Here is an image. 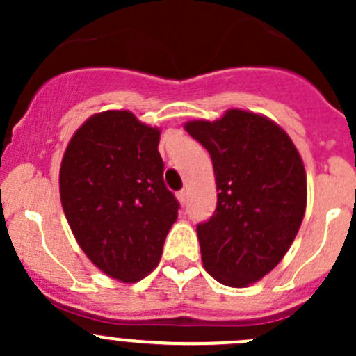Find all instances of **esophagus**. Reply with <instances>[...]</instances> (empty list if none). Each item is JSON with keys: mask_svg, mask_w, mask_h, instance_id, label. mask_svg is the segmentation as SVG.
Listing matches in <instances>:
<instances>
[{"mask_svg": "<svg viewBox=\"0 0 356 356\" xmlns=\"http://www.w3.org/2000/svg\"><path fill=\"white\" fill-rule=\"evenodd\" d=\"M177 198H179V201H181L182 204H186V201H188V191H186V189H182V191H179Z\"/></svg>", "mask_w": 356, "mask_h": 356, "instance_id": "esophagus-1", "label": "esophagus"}]
</instances>
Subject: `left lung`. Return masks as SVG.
<instances>
[{
    "mask_svg": "<svg viewBox=\"0 0 356 356\" xmlns=\"http://www.w3.org/2000/svg\"><path fill=\"white\" fill-rule=\"evenodd\" d=\"M184 129L210 153L217 208L196 227L203 267L215 281L246 288L293 245L305 208L307 174L296 146L264 115L231 108Z\"/></svg>",
    "mask_w": 356,
    "mask_h": 356,
    "instance_id": "1",
    "label": "left lung"
}]
</instances>
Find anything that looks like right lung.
<instances>
[{
    "label": "right lung",
    "instance_id": "obj_1",
    "mask_svg": "<svg viewBox=\"0 0 356 356\" xmlns=\"http://www.w3.org/2000/svg\"><path fill=\"white\" fill-rule=\"evenodd\" d=\"M158 143V127L127 110H106L75 131L62 158L60 200L74 238L120 282L141 281L156 267L177 220Z\"/></svg>",
    "mask_w": 356,
    "mask_h": 356
}]
</instances>
